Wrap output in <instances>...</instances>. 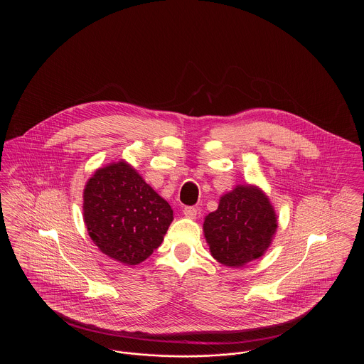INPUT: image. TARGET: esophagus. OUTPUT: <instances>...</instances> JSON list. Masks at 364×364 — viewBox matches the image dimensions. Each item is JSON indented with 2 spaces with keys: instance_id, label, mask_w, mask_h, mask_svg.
Instances as JSON below:
<instances>
[{
  "instance_id": "obj_1",
  "label": "esophagus",
  "mask_w": 364,
  "mask_h": 364,
  "mask_svg": "<svg viewBox=\"0 0 364 364\" xmlns=\"http://www.w3.org/2000/svg\"><path fill=\"white\" fill-rule=\"evenodd\" d=\"M182 211H183V215L188 218H196V215H198V208H185Z\"/></svg>"
}]
</instances>
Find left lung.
Instances as JSON below:
<instances>
[{"label": "left lung", "instance_id": "left-lung-1", "mask_svg": "<svg viewBox=\"0 0 364 364\" xmlns=\"http://www.w3.org/2000/svg\"><path fill=\"white\" fill-rule=\"evenodd\" d=\"M277 230V214L257 185H237L208 213L203 234L210 254L228 267H244L264 255Z\"/></svg>", "mask_w": 364, "mask_h": 364}]
</instances>
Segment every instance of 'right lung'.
I'll list each match as a JSON object with an SVG mask.
<instances>
[{"label":"right lung","instance_id":"add662e5","mask_svg":"<svg viewBox=\"0 0 364 364\" xmlns=\"http://www.w3.org/2000/svg\"><path fill=\"white\" fill-rule=\"evenodd\" d=\"M87 231L109 257L127 266L147 259L166 234L173 211L127 161L106 164L82 193Z\"/></svg>","mask_w":364,"mask_h":364}]
</instances>
